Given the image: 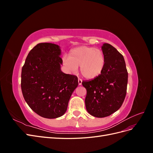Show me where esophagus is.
Here are the masks:
<instances>
[{
  "label": "esophagus",
  "mask_w": 153,
  "mask_h": 153,
  "mask_svg": "<svg viewBox=\"0 0 153 153\" xmlns=\"http://www.w3.org/2000/svg\"><path fill=\"white\" fill-rule=\"evenodd\" d=\"M78 85H82V80L80 79V78H78Z\"/></svg>",
  "instance_id": "1"
}]
</instances>
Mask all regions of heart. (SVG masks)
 <instances>
[{
  "instance_id": "1",
  "label": "heart",
  "mask_w": 153,
  "mask_h": 153,
  "mask_svg": "<svg viewBox=\"0 0 153 153\" xmlns=\"http://www.w3.org/2000/svg\"><path fill=\"white\" fill-rule=\"evenodd\" d=\"M62 62L68 71L75 73L80 67L83 76L87 79H94L103 72L106 59L101 49L81 46L73 49L68 57H63Z\"/></svg>"
}]
</instances>
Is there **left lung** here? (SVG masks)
Segmentation results:
<instances>
[{
    "mask_svg": "<svg viewBox=\"0 0 153 153\" xmlns=\"http://www.w3.org/2000/svg\"><path fill=\"white\" fill-rule=\"evenodd\" d=\"M106 64L101 75L82 82L87 90L85 107L91 115L105 117L118 110L126 94L128 71L124 59L117 49L108 43L101 47Z\"/></svg>",
    "mask_w": 153,
    "mask_h": 153,
    "instance_id": "left-lung-1",
    "label": "left lung"
}]
</instances>
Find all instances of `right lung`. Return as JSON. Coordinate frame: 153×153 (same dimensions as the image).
I'll use <instances>...</instances> for the list:
<instances>
[{"label": "right lung", "instance_id": "right-lung-1", "mask_svg": "<svg viewBox=\"0 0 153 153\" xmlns=\"http://www.w3.org/2000/svg\"><path fill=\"white\" fill-rule=\"evenodd\" d=\"M61 53L57 45L39 43L30 51L22 67L24 98L34 112L45 118L55 119L65 114L78 85L76 76L61 71Z\"/></svg>", "mask_w": 153, "mask_h": 153}]
</instances>
